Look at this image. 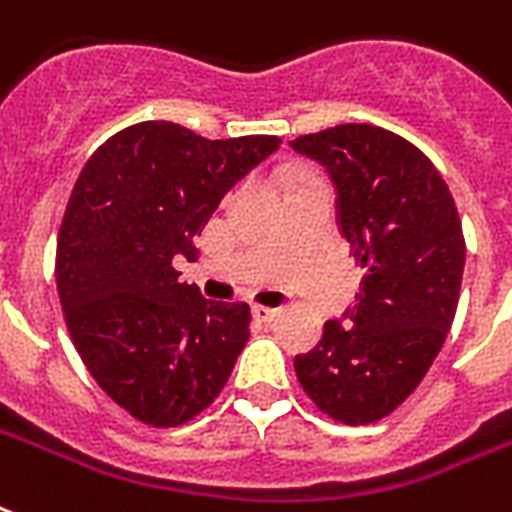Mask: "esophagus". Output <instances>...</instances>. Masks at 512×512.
Segmentation results:
<instances>
[{"label":"esophagus","instance_id":"obj_1","mask_svg":"<svg viewBox=\"0 0 512 512\" xmlns=\"http://www.w3.org/2000/svg\"><path fill=\"white\" fill-rule=\"evenodd\" d=\"M252 314H255L257 322H271V319L279 314V308L263 306V303H255V306H252Z\"/></svg>","mask_w":512,"mask_h":512}]
</instances>
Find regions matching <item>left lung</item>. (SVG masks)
Returning <instances> with one entry per match:
<instances>
[{
	"instance_id": "obj_1",
	"label": "left lung",
	"mask_w": 512,
	"mask_h": 512,
	"mask_svg": "<svg viewBox=\"0 0 512 512\" xmlns=\"http://www.w3.org/2000/svg\"><path fill=\"white\" fill-rule=\"evenodd\" d=\"M292 147L327 166L343 236L365 268L346 327L327 322L317 349L295 357V373L333 421L373 424L413 395L451 330L462 220L435 163L386 128L343 123Z\"/></svg>"
}]
</instances>
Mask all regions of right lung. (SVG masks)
Returning a JSON list of instances; mask_svg holds the SVG:
<instances>
[{"mask_svg":"<svg viewBox=\"0 0 512 512\" xmlns=\"http://www.w3.org/2000/svg\"><path fill=\"white\" fill-rule=\"evenodd\" d=\"M279 144L144 120L109 136L74 182L56 241L66 330L93 381L147 427L204 413L247 346V303L201 298L174 257L198 252L222 195Z\"/></svg>","mask_w":512,"mask_h":512,"instance_id":"right-lung-1","label":"right lung"}]
</instances>
